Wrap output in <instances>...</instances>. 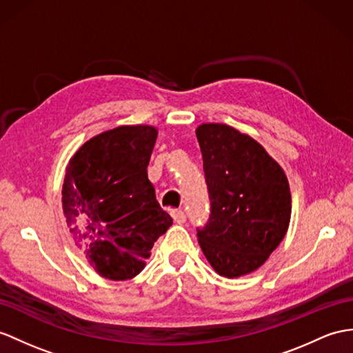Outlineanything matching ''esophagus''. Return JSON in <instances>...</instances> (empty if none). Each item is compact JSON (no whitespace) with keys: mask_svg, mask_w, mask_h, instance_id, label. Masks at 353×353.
<instances>
[{"mask_svg":"<svg viewBox=\"0 0 353 353\" xmlns=\"http://www.w3.org/2000/svg\"><path fill=\"white\" fill-rule=\"evenodd\" d=\"M170 216H172V219H174L176 225H183V223L185 221V214L181 210H172Z\"/></svg>","mask_w":353,"mask_h":353,"instance_id":"obj_1","label":"esophagus"}]
</instances>
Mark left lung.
I'll return each mask as SVG.
<instances>
[{
	"label": "left lung",
	"mask_w": 353,
	"mask_h": 353,
	"mask_svg": "<svg viewBox=\"0 0 353 353\" xmlns=\"http://www.w3.org/2000/svg\"><path fill=\"white\" fill-rule=\"evenodd\" d=\"M211 199L197 241L219 276L238 279L268 261L289 229L285 170L252 136L221 123L196 127Z\"/></svg>",
	"instance_id": "8db88e82"
}]
</instances>
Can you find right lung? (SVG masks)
<instances>
[{"instance_id":"1","label":"right lung","mask_w":353,"mask_h":353,"mask_svg":"<svg viewBox=\"0 0 353 353\" xmlns=\"http://www.w3.org/2000/svg\"><path fill=\"white\" fill-rule=\"evenodd\" d=\"M159 130L119 125L92 136L68 160L63 212L77 250L100 277H136L172 219L160 208L148 179Z\"/></svg>"}]
</instances>
